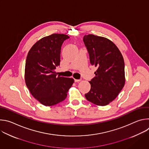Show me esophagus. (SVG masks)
I'll return each mask as SVG.
<instances>
[{
    "mask_svg": "<svg viewBox=\"0 0 149 149\" xmlns=\"http://www.w3.org/2000/svg\"><path fill=\"white\" fill-rule=\"evenodd\" d=\"M74 81H75V82H79V81H81V79H75Z\"/></svg>",
    "mask_w": 149,
    "mask_h": 149,
    "instance_id": "1",
    "label": "esophagus"
}]
</instances>
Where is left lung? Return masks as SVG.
Masks as SVG:
<instances>
[{"mask_svg": "<svg viewBox=\"0 0 149 149\" xmlns=\"http://www.w3.org/2000/svg\"><path fill=\"white\" fill-rule=\"evenodd\" d=\"M92 65L97 68L89 82L90 91L85 94L92 103L104 106L113 101L125 84L124 61L116 45L110 40L89 34L83 38Z\"/></svg>", "mask_w": 149, "mask_h": 149, "instance_id": "obj_1", "label": "left lung"}]
</instances>
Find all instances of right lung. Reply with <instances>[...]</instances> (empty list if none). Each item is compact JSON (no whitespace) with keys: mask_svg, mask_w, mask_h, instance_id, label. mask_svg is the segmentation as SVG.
I'll return each instance as SVG.
<instances>
[{"mask_svg":"<svg viewBox=\"0 0 149 149\" xmlns=\"http://www.w3.org/2000/svg\"><path fill=\"white\" fill-rule=\"evenodd\" d=\"M70 37L54 33L36 42L29 50L26 60L25 79L33 97L45 106L64 100L74 82L73 78L57 75L62 44Z\"/></svg>","mask_w":149,"mask_h":149,"instance_id":"obj_1","label":"right lung"}]
</instances>
